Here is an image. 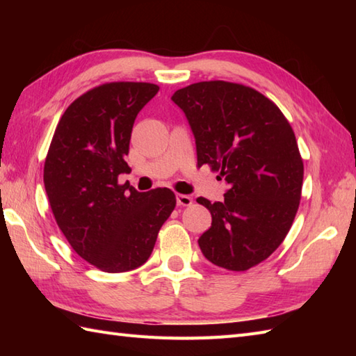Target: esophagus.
Wrapping results in <instances>:
<instances>
[{"mask_svg":"<svg viewBox=\"0 0 356 356\" xmlns=\"http://www.w3.org/2000/svg\"><path fill=\"white\" fill-rule=\"evenodd\" d=\"M176 202H177L179 207H190V205H193V199L190 197V195H186V194H177L176 195Z\"/></svg>","mask_w":356,"mask_h":356,"instance_id":"34e87169","label":"esophagus"}]
</instances>
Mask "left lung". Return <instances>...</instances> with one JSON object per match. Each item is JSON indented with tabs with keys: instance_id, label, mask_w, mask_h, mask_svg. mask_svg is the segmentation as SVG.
Here are the masks:
<instances>
[{
	"instance_id": "obj_1",
	"label": "left lung",
	"mask_w": 356,
	"mask_h": 356,
	"mask_svg": "<svg viewBox=\"0 0 356 356\" xmlns=\"http://www.w3.org/2000/svg\"><path fill=\"white\" fill-rule=\"evenodd\" d=\"M171 99L191 127L197 165L229 185L222 202L197 199L213 217L200 251L216 266L252 268L282 245L300 205L305 168L292 127L266 96L234 82H197Z\"/></svg>"
}]
</instances>
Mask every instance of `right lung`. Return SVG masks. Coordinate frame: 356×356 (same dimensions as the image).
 <instances>
[{"label":"right lung","instance_id":"right-lung-1","mask_svg":"<svg viewBox=\"0 0 356 356\" xmlns=\"http://www.w3.org/2000/svg\"><path fill=\"white\" fill-rule=\"evenodd\" d=\"M159 87L110 82L65 110L44 163V186L55 220L79 257L104 272L142 266L159 229L176 207L168 188L139 193L119 185L127 172L133 124Z\"/></svg>","mask_w":356,"mask_h":356}]
</instances>
